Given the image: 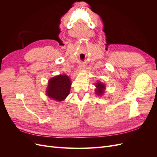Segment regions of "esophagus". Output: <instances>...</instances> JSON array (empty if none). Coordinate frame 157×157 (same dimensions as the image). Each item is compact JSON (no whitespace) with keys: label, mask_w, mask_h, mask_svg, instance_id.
<instances>
[{"label":"esophagus","mask_w":157,"mask_h":157,"mask_svg":"<svg viewBox=\"0 0 157 157\" xmlns=\"http://www.w3.org/2000/svg\"><path fill=\"white\" fill-rule=\"evenodd\" d=\"M79 67H80V69H84V64H81V65L79 66Z\"/></svg>","instance_id":"34e87169"}]
</instances>
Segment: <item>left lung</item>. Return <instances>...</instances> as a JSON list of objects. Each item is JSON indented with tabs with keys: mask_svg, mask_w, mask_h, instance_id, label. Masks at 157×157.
Masks as SVG:
<instances>
[{
	"mask_svg": "<svg viewBox=\"0 0 157 157\" xmlns=\"http://www.w3.org/2000/svg\"><path fill=\"white\" fill-rule=\"evenodd\" d=\"M96 87H97V89L96 90V93L98 94V95H101L103 94V90L104 88H105V86H104V84H103L101 82H98L96 84Z\"/></svg>",
	"mask_w": 157,
	"mask_h": 157,
	"instance_id": "8db88e82",
	"label": "left lung"
}]
</instances>
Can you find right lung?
<instances>
[{
    "label": "right lung",
    "mask_w": 157,
    "mask_h": 157,
    "mask_svg": "<svg viewBox=\"0 0 157 157\" xmlns=\"http://www.w3.org/2000/svg\"><path fill=\"white\" fill-rule=\"evenodd\" d=\"M71 82L67 75H58L49 80L46 94L50 98L58 101H63L67 97L71 88Z\"/></svg>",
    "instance_id": "right-lung-1"
}]
</instances>
